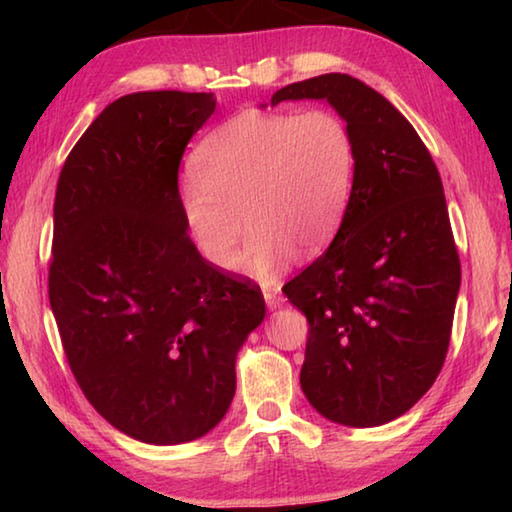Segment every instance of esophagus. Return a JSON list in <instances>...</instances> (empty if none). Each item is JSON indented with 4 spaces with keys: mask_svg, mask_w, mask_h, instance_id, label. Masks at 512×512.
Segmentation results:
<instances>
[{
    "mask_svg": "<svg viewBox=\"0 0 512 512\" xmlns=\"http://www.w3.org/2000/svg\"><path fill=\"white\" fill-rule=\"evenodd\" d=\"M262 293H264V300H266V307H268V309H277V307H280L282 302H284L280 289H275V287H264V289H262Z\"/></svg>",
    "mask_w": 512,
    "mask_h": 512,
    "instance_id": "34e87169",
    "label": "esophagus"
}]
</instances>
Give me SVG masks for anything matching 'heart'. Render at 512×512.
<instances>
[{"mask_svg": "<svg viewBox=\"0 0 512 512\" xmlns=\"http://www.w3.org/2000/svg\"><path fill=\"white\" fill-rule=\"evenodd\" d=\"M354 167V137L336 112L248 110L198 142L180 210L198 253L216 268L235 264L244 223L250 235L237 268L273 277L298 248L316 253L336 235Z\"/></svg>", "mask_w": 512, "mask_h": 512, "instance_id": "heart-1", "label": "heart"}]
</instances>
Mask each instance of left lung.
Returning a JSON list of instances; mask_svg holds the SVG:
<instances>
[{
  "mask_svg": "<svg viewBox=\"0 0 512 512\" xmlns=\"http://www.w3.org/2000/svg\"><path fill=\"white\" fill-rule=\"evenodd\" d=\"M327 101L357 151L341 228L314 264L284 284L309 320L300 386L323 418L379 427L429 391L445 363L461 289L440 173L391 101L348 74L277 90Z\"/></svg>",
  "mask_w": 512,
  "mask_h": 512,
  "instance_id": "obj_1",
  "label": "left lung"
}]
</instances>
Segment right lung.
Wrapping results in <instances>:
<instances>
[{
  "instance_id": "1",
  "label": "right lung",
  "mask_w": 512,
  "mask_h": 512,
  "mask_svg": "<svg viewBox=\"0 0 512 512\" xmlns=\"http://www.w3.org/2000/svg\"><path fill=\"white\" fill-rule=\"evenodd\" d=\"M212 92H133L67 155L54 201L49 302L81 391L140 443L205 436L235 397L237 352L262 323L255 284L198 253L178 167Z\"/></svg>"
}]
</instances>
